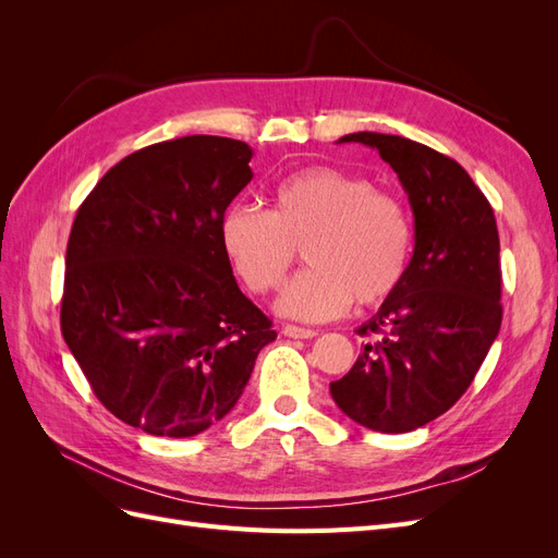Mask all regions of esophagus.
<instances>
[{"label": "esophagus", "mask_w": 558, "mask_h": 558, "mask_svg": "<svg viewBox=\"0 0 558 558\" xmlns=\"http://www.w3.org/2000/svg\"><path fill=\"white\" fill-rule=\"evenodd\" d=\"M281 332L286 337H293V340H312V337L316 335V330H312V328H300V326H293V324H286Z\"/></svg>", "instance_id": "34e87169"}]
</instances>
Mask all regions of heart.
<instances>
[{
  "instance_id": "heart-1",
  "label": "heart",
  "mask_w": 558,
  "mask_h": 558,
  "mask_svg": "<svg viewBox=\"0 0 558 558\" xmlns=\"http://www.w3.org/2000/svg\"><path fill=\"white\" fill-rule=\"evenodd\" d=\"M218 240L248 291L277 289L305 248L307 269L283 286L281 316L320 324L342 316L351 302L373 307L391 295L412 251V221L402 202L375 191L367 179L314 165L279 181L272 209L232 205Z\"/></svg>"
}]
</instances>
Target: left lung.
<instances>
[{"label": "left lung", "instance_id": "left-lung-1", "mask_svg": "<svg viewBox=\"0 0 558 558\" xmlns=\"http://www.w3.org/2000/svg\"><path fill=\"white\" fill-rule=\"evenodd\" d=\"M393 167L414 214V253L398 289L359 335L369 337L330 396L349 418L410 433L445 414L475 379L500 330L496 216L463 167L398 134L353 132Z\"/></svg>", "mask_w": 558, "mask_h": 558}]
</instances>
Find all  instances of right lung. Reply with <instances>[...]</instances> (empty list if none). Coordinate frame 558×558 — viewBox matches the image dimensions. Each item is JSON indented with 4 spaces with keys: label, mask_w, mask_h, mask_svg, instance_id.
<instances>
[{
    "label": "right lung",
    "mask_w": 558,
    "mask_h": 558,
    "mask_svg": "<svg viewBox=\"0 0 558 558\" xmlns=\"http://www.w3.org/2000/svg\"><path fill=\"white\" fill-rule=\"evenodd\" d=\"M251 158L211 134L160 142L113 165L76 211L62 337L97 400L148 435L221 421L277 337L218 240Z\"/></svg>",
    "instance_id": "1"
}]
</instances>
